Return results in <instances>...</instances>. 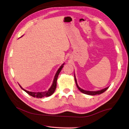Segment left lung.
<instances>
[{
  "instance_id": "left-lung-1",
  "label": "left lung",
  "mask_w": 129,
  "mask_h": 129,
  "mask_svg": "<svg viewBox=\"0 0 129 129\" xmlns=\"http://www.w3.org/2000/svg\"><path fill=\"white\" fill-rule=\"evenodd\" d=\"M74 78H75V81L76 84V86H77L78 89H79V90H80L81 92H82V93H84V94H85L90 95H97V94L99 95V94H102V93H103V92H104L106 90V89H107L109 88V87H106V88H104V89H101V90H99V91H85V90H84V89L81 88L79 86H78L77 83V81H76V79L75 76V75H74Z\"/></svg>"
}]
</instances>
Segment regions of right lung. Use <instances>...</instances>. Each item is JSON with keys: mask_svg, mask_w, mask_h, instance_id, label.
<instances>
[{"mask_svg": "<svg viewBox=\"0 0 129 129\" xmlns=\"http://www.w3.org/2000/svg\"><path fill=\"white\" fill-rule=\"evenodd\" d=\"M64 64H63V65H61L60 66V68H59V69L58 70V71H57L55 75V77L54 78V81H53V84L52 85L51 87H50V88L48 89V91H45V92H29V91H27L25 89H24V88H23L21 87V86L19 84V85L20 86V88L21 89H23L24 91H25L27 94H28L29 95L33 96V97H34V98H42L43 97H48L51 96V95H52L55 91L56 89V83H57V78L58 76V75L59 74L60 72L61 71V69L63 68V65Z\"/></svg>", "mask_w": 129, "mask_h": 129, "instance_id": "1", "label": "right lung"}]
</instances>
